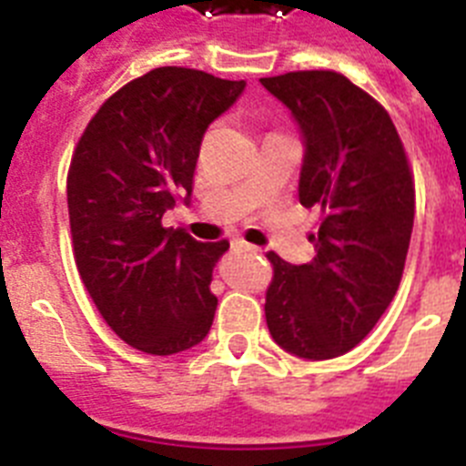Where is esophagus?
<instances>
[{"instance_id": "34e87169", "label": "esophagus", "mask_w": 466, "mask_h": 466, "mask_svg": "<svg viewBox=\"0 0 466 466\" xmlns=\"http://www.w3.org/2000/svg\"><path fill=\"white\" fill-rule=\"evenodd\" d=\"M230 247H233V249H236V252H252V254L261 252V249H258V247L249 245V242L240 240V238H238V240H233V242H230Z\"/></svg>"}]
</instances>
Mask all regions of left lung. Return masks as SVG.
<instances>
[{
  "label": "left lung",
  "mask_w": 466,
  "mask_h": 466,
  "mask_svg": "<svg viewBox=\"0 0 466 466\" xmlns=\"http://www.w3.org/2000/svg\"><path fill=\"white\" fill-rule=\"evenodd\" d=\"M261 86L303 139L300 205L324 214L310 263L268 252L266 322L289 355L331 360L360 345L397 294L413 233V177L390 114L343 74L289 72Z\"/></svg>",
  "instance_id": "left-lung-1"
}]
</instances>
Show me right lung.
<instances>
[{"label":"right lung","mask_w":466,"mask_h":466,"mask_svg":"<svg viewBox=\"0 0 466 466\" xmlns=\"http://www.w3.org/2000/svg\"><path fill=\"white\" fill-rule=\"evenodd\" d=\"M245 81L187 67L151 69L114 93L81 135L67 177L76 268L118 339L177 355L208 336L212 270L228 242H200L160 219L191 205L200 142Z\"/></svg>","instance_id":"1"}]
</instances>
